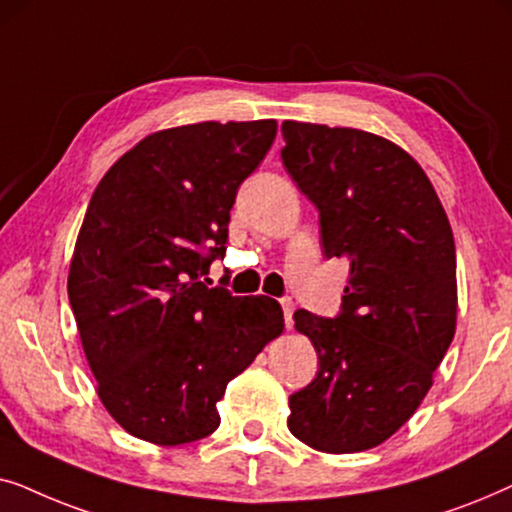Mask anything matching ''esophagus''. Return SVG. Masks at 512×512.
I'll return each instance as SVG.
<instances>
[{
    "mask_svg": "<svg viewBox=\"0 0 512 512\" xmlns=\"http://www.w3.org/2000/svg\"><path fill=\"white\" fill-rule=\"evenodd\" d=\"M282 303V310H284V321H286V328L293 326V300L291 298H282L279 300Z\"/></svg>",
    "mask_w": 512,
    "mask_h": 512,
    "instance_id": "obj_1",
    "label": "esophagus"
}]
</instances>
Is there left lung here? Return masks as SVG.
Returning a JSON list of instances; mask_svg holds the SVG:
<instances>
[{"instance_id":"obj_1","label":"left lung","mask_w":512,"mask_h":512,"mask_svg":"<svg viewBox=\"0 0 512 512\" xmlns=\"http://www.w3.org/2000/svg\"><path fill=\"white\" fill-rule=\"evenodd\" d=\"M282 163L319 209L326 258H347L335 319L298 310L319 373L289 396V431L328 454L363 452L415 415L457 328L450 221L408 151L356 128L284 121Z\"/></svg>"}]
</instances>
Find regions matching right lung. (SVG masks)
<instances>
[{"mask_svg":"<svg viewBox=\"0 0 512 512\" xmlns=\"http://www.w3.org/2000/svg\"><path fill=\"white\" fill-rule=\"evenodd\" d=\"M275 135L272 118L153 132L90 198L69 305L97 396L130 436L170 447L214 433L228 382L284 331L277 300L200 279L226 254L237 188Z\"/></svg>","mask_w":512,"mask_h":512,"instance_id":"1","label":"right lung"}]
</instances>
